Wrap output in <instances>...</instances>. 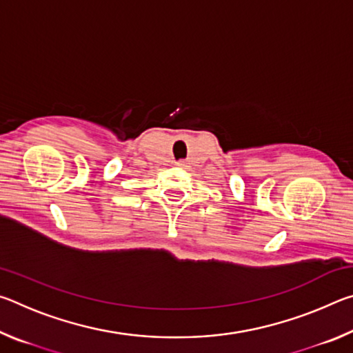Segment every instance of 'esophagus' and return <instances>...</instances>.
Segmentation results:
<instances>
[{
    "instance_id": "esophagus-1",
    "label": "esophagus",
    "mask_w": 353,
    "mask_h": 353,
    "mask_svg": "<svg viewBox=\"0 0 353 353\" xmlns=\"http://www.w3.org/2000/svg\"><path fill=\"white\" fill-rule=\"evenodd\" d=\"M176 165H177V166H182V168H183V166H187V160H183V159H181V160H177V162H176Z\"/></svg>"
}]
</instances>
